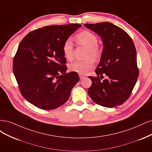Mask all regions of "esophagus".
<instances>
[{
  "mask_svg": "<svg viewBox=\"0 0 152 152\" xmlns=\"http://www.w3.org/2000/svg\"><path fill=\"white\" fill-rule=\"evenodd\" d=\"M79 76H80V80H83V78H84L85 77V76H84V75H81V74H80L79 75Z\"/></svg>",
  "mask_w": 152,
  "mask_h": 152,
  "instance_id": "obj_1",
  "label": "esophagus"
}]
</instances>
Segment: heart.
Instances as JSON below:
<instances>
[{
    "label": "heart",
    "mask_w": 152,
    "mask_h": 152,
    "mask_svg": "<svg viewBox=\"0 0 152 152\" xmlns=\"http://www.w3.org/2000/svg\"><path fill=\"white\" fill-rule=\"evenodd\" d=\"M75 40L81 45L88 48L87 57H91L96 59L100 56L101 51L98 47V39L90 31H83L75 37ZM62 52L65 58L67 60H71L73 57V44L70 39H67L63 43ZM94 61L91 58H88L84 61H76L69 64V69L71 71L77 72L79 74L86 73L93 68Z\"/></svg>",
    "instance_id": "obj_1"
}]
</instances>
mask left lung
I'll list each match as a JSON object with an SVG mask.
<instances>
[{
    "mask_svg": "<svg viewBox=\"0 0 152 152\" xmlns=\"http://www.w3.org/2000/svg\"><path fill=\"white\" fill-rule=\"evenodd\" d=\"M103 42L97 77L89 76L92 85L88 93L96 104L108 108L120 105L129 97L139 75L136 50L131 37L122 29L109 22L85 24ZM107 78L100 81L99 76ZM102 80V79H101Z\"/></svg>",
    "mask_w": 152,
    "mask_h": 152,
    "instance_id": "obj_1",
    "label": "left lung"
}]
</instances>
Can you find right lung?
<instances>
[{"instance_id":"add662e5","label":"right lung","mask_w":152,"mask_h":152,"mask_svg":"<svg viewBox=\"0 0 152 152\" xmlns=\"http://www.w3.org/2000/svg\"><path fill=\"white\" fill-rule=\"evenodd\" d=\"M79 24L47 26L29 33L19 43L13 72L21 95L38 108L52 110L67 101L80 78L66 73L63 43Z\"/></svg>"}]
</instances>
